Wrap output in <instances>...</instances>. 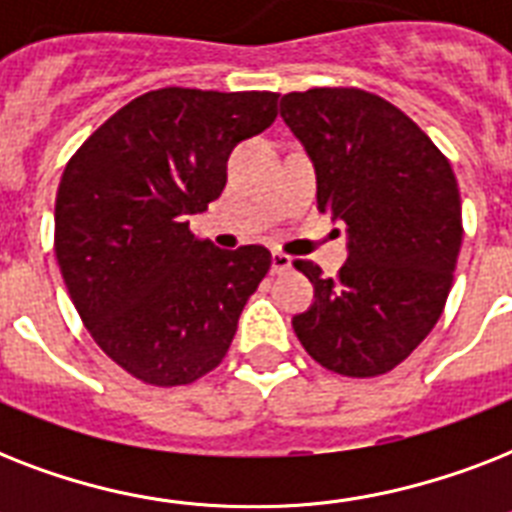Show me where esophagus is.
Masks as SVG:
<instances>
[{"label": "esophagus", "mask_w": 512, "mask_h": 512, "mask_svg": "<svg viewBox=\"0 0 512 512\" xmlns=\"http://www.w3.org/2000/svg\"><path fill=\"white\" fill-rule=\"evenodd\" d=\"M271 271L273 273L292 271V257L284 255V252H273V255H271Z\"/></svg>", "instance_id": "esophagus-1"}]
</instances>
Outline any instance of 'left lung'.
Segmentation results:
<instances>
[{
	"instance_id": "1",
	"label": "left lung",
	"mask_w": 512,
	"mask_h": 512,
	"mask_svg": "<svg viewBox=\"0 0 512 512\" xmlns=\"http://www.w3.org/2000/svg\"><path fill=\"white\" fill-rule=\"evenodd\" d=\"M281 119L316 170V201L348 228L337 279L297 260L313 305L292 319L321 366L377 377L436 327L462 247V204L446 156L393 103L353 87L281 98Z\"/></svg>"
}]
</instances>
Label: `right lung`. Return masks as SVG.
<instances>
[{"label":"right lung","mask_w":512,"mask_h":512,"mask_svg":"<svg viewBox=\"0 0 512 512\" xmlns=\"http://www.w3.org/2000/svg\"><path fill=\"white\" fill-rule=\"evenodd\" d=\"M276 92L164 87L100 124L55 199V255L103 353L148 385H188L231 348L271 268L257 244L217 249L188 217L228 180V156L276 119Z\"/></svg>","instance_id":"obj_1"}]
</instances>
